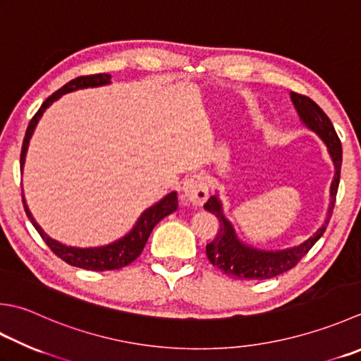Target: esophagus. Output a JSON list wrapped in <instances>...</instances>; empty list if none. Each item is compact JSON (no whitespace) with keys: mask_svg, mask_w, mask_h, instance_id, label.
Here are the masks:
<instances>
[{"mask_svg":"<svg viewBox=\"0 0 361 361\" xmlns=\"http://www.w3.org/2000/svg\"><path fill=\"white\" fill-rule=\"evenodd\" d=\"M183 195L194 204H203L208 199V183L203 175H190L183 181Z\"/></svg>","mask_w":361,"mask_h":361,"instance_id":"esophagus-1","label":"esophagus"}]
</instances>
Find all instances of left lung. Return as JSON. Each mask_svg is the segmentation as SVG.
<instances>
[{
    "label": "left lung",
    "instance_id": "obj_1",
    "mask_svg": "<svg viewBox=\"0 0 361 361\" xmlns=\"http://www.w3.org/2000/svg\"><path fill=\"white\" fill-rule=\"evenodd\" d=\"M289 97H291L294 108L298 111L300 122L310 131L316 133L322 139V142L327 147L331 162H334L335 175L330 185V203L327 217L321 227L313 233V236H310L299 245L286 247V249L279 250L258 249V247L247 244L243 239H239L233 224L224 214V204L221 197H219V192L211 195L208 202L203 204V208L217 217L219 231L213 241L207 244V257L211 261V264L227 274L231 279L266 280L291 269V267L299 263V259L303 255H307V252L316 244L317 239L324 235L331 217V211H334L335 207L343 162V148L340 137H338L334 125H331L330 118L326 116V112L312 98L299 95L295 92H291Z\"/></svg>",
    "mask_w": 361,
    "mask_h": 361
}]
</instances>
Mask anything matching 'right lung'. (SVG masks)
<instances>
[{
    "label": "right lung",
    "instance_id": "obj_1",
    "mask_svg": "<svg viewBox=\"0 0 361 361\" xmlns=\"http://www.w3.org/2000/svg\"><path fill=\"white\" fill-rule=\"evenodd\" d=\"M111 84V75L109 73H98V75H89V76H78L75 80L67 82L66 86H62L58 92H54L51 97H48L44 102V104L40 106V109L35 112V116L31 118L30 125H27V130L23 139V147H21V154H20V169L23 172L25 167V159H26V153H27V147H30V140L34 134L35 126H37L40 117L44 116V112L51 106L56 100L63 94H68V92H75L80 89H87V87H100V86H108ZM21 197H23V207L26 211V216L30 217L31 224L34 225V228L37 230L42 239L47 243L49 249L53 250L61 259L66 261V263L81 267V269H87V271H97V272H103V271H112V269H120V267L128 266L133 263L140 253H142L144 247L147 244V239L150 236L152 230L154 228L161 219H164L166 216L172 214L173 211L178 208V199H176V192L172 190L167 195L162 197V199L157 203H153L150 208L144 209V213L137 217L136 224L133 225V228L123 235L122 238L116 239L106 245H98V247H72V245H66L56 239L49 238L47 233L42 230L40 225L35 222V219L32 217L30 208H27L26 200H25V194L21 190Z\"/></svg>",
    "mask_w": 361,
    "mask_h": 361
}]
</instances>
